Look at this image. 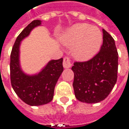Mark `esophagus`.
I'll return each mask as SVG.
<instances>
[{"label": "esophagus", "mask_w": 129, "mask_h": 129, "mask_svg": "<svg viewBox=\"0 0 129 129\" xmlns=\"http://www.w3.org/2000/svg\"><path fill=\"white\" fill-rule=\"evenodd\" d=\"M63 67L64 68H70L72 67V63L71 60L69 57H64L63 60Z\"/></svg>", "instance_id": "1"}]
</instances>
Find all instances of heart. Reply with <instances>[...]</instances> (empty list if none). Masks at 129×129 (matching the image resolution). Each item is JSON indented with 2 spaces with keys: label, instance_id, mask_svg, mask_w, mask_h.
<instances>
[{
  "label": "heart",
  "instance_id": "obj_1",
  "mask_svg": "<svg viewBox=\"0 0 129 129\" xmlns=\"http://www.w3.org/2000/svg\"><path fill=\"white\" fill-rule=\"evenodd\" d=\"M66 46L71 48L73 57L79 60H88L99 52L103 43L100 29L88 24H76L61 37Z\"/></svg>",
  "mask_w": 129,
  "mask_h": 129
}]
</instances>
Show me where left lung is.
I'll return each instance as SVG.
<instances>
[{"label":"left lung","mask_w":129,"mask_h":129,"mask_svg":"<svg viewBox=\"0 0 129 129\" xmlns=\"http://www.w3.org/2000/svg\"><path fill=\"white\" fill-rule=\"evenodd\" d=\"M103 42L100 52L86 62L74 63L73 87L76 99L86 103L105 100L117 79L118 53L114 40L103 29Z\"/></svg>","instance_id":"left-lung-1"}]
</instances>
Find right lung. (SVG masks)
Wrapping results in <instances>:
<instances>
[{
	"label": "right lung",
	"instance_id": "1",
	"mask_svg": "<svg viewBox=\"0 0 129 129\" xmlns=\"http://www.w3.org/2000/svg\"><path fill=\"white\" fill-rule=\"evenodd\" d=\"M41 20H34L23 29L16 39L10 55V79L12 88L21 100L31 106H39L52 101L57 80L63 72V59H52L39 73L29 75L21 68L19 48L23 39L29 36Z\"/></svg>",
	"mask_w": 129,
	"mask_h": 129
}]
</instances>
